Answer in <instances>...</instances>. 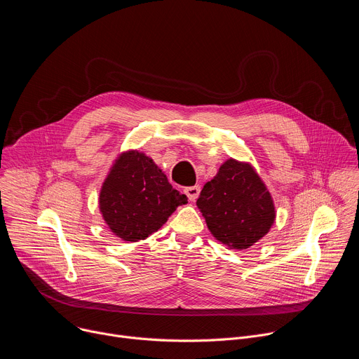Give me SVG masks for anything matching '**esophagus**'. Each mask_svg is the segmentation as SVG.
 Segmentation results:
<instances>
[{
    "mask_svg": "<svg viewBox=\"0 0 359 359\" xmlns=\"http://www.w3.org/2000/svg\"><path fill=\"white\" fill-rule=\"evenodd\" d=\"M184 193L187 196V198L190 201H194L197 197H198V193H200V186H190V187H186L184 189Z\"/></svg>",
    "mask_w": 359,
    "mask_h": 359,
    "instance_id": "obj_1",
    "label": "esophagus"
}]
</instances>
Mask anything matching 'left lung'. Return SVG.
<instances>
[{
	"label": "left lung",
	"mask_w": 359,
	"mask_h": 359,
	"mask_svg": "<svg viewBox=\"0 0 359 359\" xmlns=\"http://www.w3.org/2000/svg\"><path fill=\"white\" fill-rule=\"evenodd\" d=\"M197 208L216 240L245 250L262 240L276 220L273 197L250 163L226 161L204 184Z\"/></svg>",
	"instance_id": "obj_1"
}]
</instances>
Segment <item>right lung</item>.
<instances>
[{
    "mask_svg": "<svg viewBox=\"0 0 359 359\" xmlns=\"http://www.w3.org/2000/svg\"><path fill=\"white\" fill-rule=\"evenodd\" d=\"M187 203L166 175L144 153H121L99 193V210L111 231L123 241L144 240Z\"/></svg>",
    "mask_w": 359,
    "mask_h": 359,
    "instance_id": "obj_1",
    "label": "right lung"
}]
</instances>
